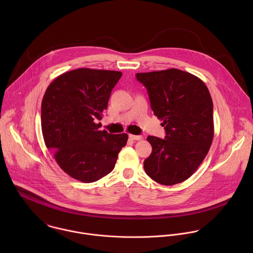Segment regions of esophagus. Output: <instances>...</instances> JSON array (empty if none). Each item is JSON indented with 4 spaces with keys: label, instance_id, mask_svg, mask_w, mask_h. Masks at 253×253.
I'll return each mask as SVG.
<instances>
[{
    "label": "esophagus",
    "instance_id": "esophagus-1",
    "mask_svg": "<svg viewBox=\"0 0 253 253\" xmlns=\"http://www.w3.org/2000/svg\"><path fill=\"white\" fill-rule=\"evenodd\" d=\"M128 137L131 139V140H141L142 139V136L141 135H133V134H129Z\"/></svg>",
    "mask_w": 253,
    "mask_h": 253
}]
</instances>
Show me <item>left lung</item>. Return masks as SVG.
I'll return each mask as SVG.
<instances>
[{"label":"left lung","mask_w":253,"mask_h":253,"mask_svg":"<svg viewBox=\"0 0 253 253\" xmlns=\"http://www.w3.org/2000/svg\"><path fill=\"white\" fill-rule=\"evenodd\" d=\"M136 79L166 129L165 139L147 137L152 153L144 161L145 172L162 185L181 183L197 170L213 140L210 90L200 78L175 68L137 73Z\"/></svg>","instance_id":"8db88e82"}]
</instances>
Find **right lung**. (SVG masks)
<instances>
[{"label":"right lung","mask_w":253,"mask_h":253,"mask_svg":"<svg viewBox=\"0 0 253 253\" xmlns=\"http://www.w3.org/2000/svg\"><path fill=\"white\" fill-rule=\"evenodd\" d=\"M122 72L80 68L64 73L47 86L42 101L45 146L69 176L84 183L110 173L125 147L126 133L99 130L112 89Z\"/></svg>","instance_id":"1"}]
</instances>
